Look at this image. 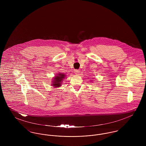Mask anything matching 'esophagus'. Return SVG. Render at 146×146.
Listing matches in <instances>:
<instances>
[{"label":"esophagus","mask_w":146,"mask_h":146,"mask_svg":"<svg viewBox=\"0 0 146 146\" xmlns=\"http://www.w3.org/2000/svg\"><path fill=\"white\" fill-rule=\"evenodd\" d=\"M79 72H80V71H79V70H74V73L76 74H79Z\"/></svg>","instance_id":"esophagus-1"}]
</instances>
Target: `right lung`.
<instances>
[{
    "label": "right lung",
    "mask_w": 146,
    "mask_h": 146,
    "mask_svg": "<svg viewBox=\"0 0 146 146\" xmlns=\"http://www.w3.org/2000/svg\"><path fill=\"white\" fill-rule=\"evenodd\" d=\"M64 77H65V75H64L63 74H62V73L58 74V76L55 77L54 81H53L54 83L52 84V86H54V87L60 86L61 85L62 81Z\"/></svg>",
    "instance_id": "add662e5"
}]
</instances>
